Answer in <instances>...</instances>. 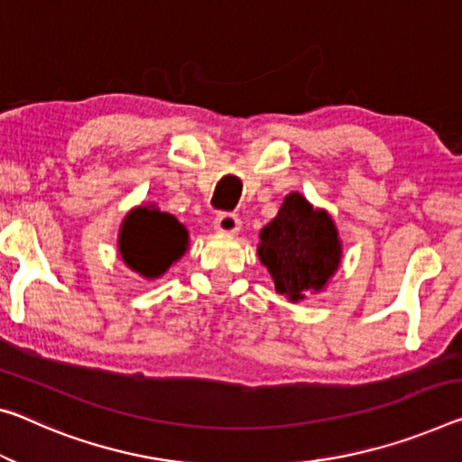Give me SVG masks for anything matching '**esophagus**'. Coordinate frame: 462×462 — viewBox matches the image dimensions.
<instances>
[{"mask_svg":"<svg viewBox=\"0 0 462 462\" xmlns=\"http://www.w3.org/2000/svg\"><path fill=\"white\" fill-rule=\"evenodd\" d=\"M214 228L219 234H236L240 230V219L236 214H230V211H226V214H219L214 219Z\"/></svg>","mask_w":462,"mask_h":462,"instance_id":"34e87169","label":"esophagus"}]
</instances>
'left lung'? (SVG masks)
Here are the masks:
<instances>
[{
  "instance_id": "8db88e82",
  "label": "left lung",
  "mask_w": 462,
  "mask_h": 462,
  "mask_svg": "<svg viewBox=\"0 0 462 462\" xmlns=\"http://www.w3.org/2000/svg\"><path fill=\"white\" fill-rule=\"evenodd\" d=\"M259 238V259L273 277L277 294L290 302L323 290L339 269L341 240L331 216L314 209L300 193L285 197Z\"/></svg>"
}]
</instances>
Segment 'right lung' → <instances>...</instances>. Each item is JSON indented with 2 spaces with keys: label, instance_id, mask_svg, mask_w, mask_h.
Returning a JSON list of instances; mask_svg holds the SVG:
<instances>
[{
  "label": "right lung",
  "instance_id": "add662e5",
  "mask_svg": "<svg viewBox=\"0 0 462 462\" xmlns=\"http://www.w3.org/2000/svg\"><path fill=\"white\" fill-rule=\"evenodd\" d=\"M189 232L177 217L156 205L131 209L123 219L119 253L129 269L156 280L185 254Z\"/></svg>",
  "mask_w": 462,
  "mask_h": 462
}]
</instances>
